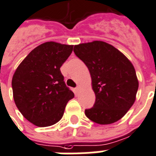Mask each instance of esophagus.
<instances>
[{"label": "esophagus", "instance_id": "esophagus-1", "mask_svg": "<svg viewBox=\"0 0 156 156\" xmlns=\"http://www.w3.org/2000/svg\"><path fill=\"white\" fill-rule=\"evenodd\" d=\"M75 90H76V91H77V92H78V91L80 90V87H79V86H78V87L75 88Z\"/></svg>", "mask_w": 156, "mask_h": 156}]
</instances>
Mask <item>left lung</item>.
Returning <instances> with one entry per match:
<instances>
[{
	"instance_id": "left-lung-1",
	"label": "left lung",
	"mask_w": 156,
	"mask_h": 156,
	"mask_svg": "<svg viewBox=\"0 0 156 156\" xmlns=\"http://www.w3.org/2000/svg\"><path fill=\"white\" fill-rule=\"evenodd\" d=\"M73 52L90 71L95 102L85 114L90 121L109 125L121 119L136 100L138 80L131 61L100 40L74 45Z\"/></svg>"
}]
</instances>
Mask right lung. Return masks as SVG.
Listing matches in <instances>:
<instances>
[{
  "label": "right lung",
  "mask_w": 156,
  "mask_h": 156,
  "mask_svg": "<svg viewBox=\"0 0 156 156\" xmlns=\"http://www.w3.org/2000/svg\"><path fill=\"white\" fill-rule=\"evenodd\" d=\"M73 47L53 41L44 43L28 54L14 72V102L23 116L35 126L46 127L58 122L68 101L74 97L60 69Z\"/></svg>",
  "instance_id": "obj_1"
}]
</instances>
